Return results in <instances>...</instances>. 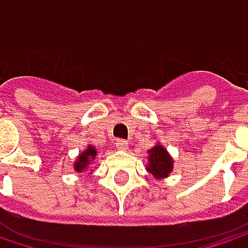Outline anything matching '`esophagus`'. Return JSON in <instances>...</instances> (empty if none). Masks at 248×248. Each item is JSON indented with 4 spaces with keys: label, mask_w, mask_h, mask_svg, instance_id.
Segmentation results:
<instances>
[{
    "label": "esophagus",
    "mask_w": 248,
    "mask_h": 248,
    "mask_svg": "<svg viewBox=\"0 0 248 248\" xmlns=\"http://www.w3.org/2000/svg\"><path fill=\"white\" fill-rule=\"evenodd\" d=\"M116 146H117L119 150H127V149H128V142H127L125 139H117Z\"/></svg>",
    "instance_id": "34e87169"
}]
</instances>
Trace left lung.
Segmentation results:
<instances>
[{
    "label": "left lung",
    "mask_w": 248,
    "mask_h": 248,
    "mask_svg": "<svg viewBox=\"0 0 248 248\" xmlns=\"http://www.w3.org/2000/svg\"><path fill=\"white\" fill-rule=\"evenodd\" d=\"M172 158L161 145H156L149 150V164L146 170L156 179L168 176V174L172 171Z\"/></svg>",
    "instance_id": "left-lung-1"
}]
</instances>
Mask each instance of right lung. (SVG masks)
Masks as SVG:
<instances>
[{
    "label": "right lung",
    "mask_w": 248,
    "mask_h": 248,
    "mask_svg": "<svg viewBox=\"0 0 248 248\" xmlns=\"http://www.w3.org/2000/svg\"><path fill=\"white\" fill-rule=\"evenodd\" d=\"M95 156H96V149L88 145V148L85 149L82 153H80V156L77 157V161L74 163V171H77L80 174L84 172L90 167L91 163L95 160Z\"/></svg>",
    "instance_id": "obj_1"
}]
</instances>
